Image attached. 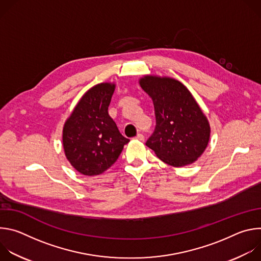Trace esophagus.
I'll list each match as a JSON object with an SVG mask.
<instances>
[{"mask_svg":"<svg viewBox=\"0 0 261 261\" xmlns=\"http://www.w3.org/2000/svg\"><path fill=\"white\" fill-rule=\"evenodd\" d=\"M136 139H138V140H143L144 139V136L142 135V134H140V133H138L137 135H136V137H135Z\"/></svg>","mask_w":261,"mask_h":261,"instance_id":"esophagus-1","label":"esophagus"}]
</instances>
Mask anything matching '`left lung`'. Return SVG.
Segmentation results:
<instances>
[{"label": "left lung", "mask_w": 261, "mask_h": 261, "mask_svg": "<svg viewBox=\"0 0 261 261\" xmlns=\"http://www.w3.org/2000/svg\"><path fill=\"white\" fill-rule=\"evenodd\" d=\"M139 85L152 98L156 117L155 131L145 144L168 165L195 162L207 146L211 128L192 94L169 77L146 75Z\"/></svg>", "instance_id": "1"}]
</instances>
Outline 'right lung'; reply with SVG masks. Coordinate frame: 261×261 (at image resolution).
<instances>
[{
	"label": "right lung",
	"instance_id": "1",
	"mask_svg": "<svg viewBox=\"0 0 261 261\" xmlns=\"http://www.w3.org/2000/svg\"><path fill=\"white\" fill-rule=\"evenodd\" d=\"M116 85L103 83L91 88L80 100L63 129L64 152L79 172L98 175L107 170L130 140L108 115Z\"/></svg>",
	"mask_w": 261,
	"mask_h": 261
}]
</instances>
